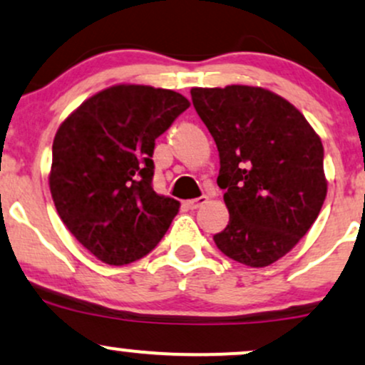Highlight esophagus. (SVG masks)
Instances as JSON below:
<instances>
[{
	"label": "esophagus",
	"mask_w": 365,
	"mask_h": 365,
	"mask_svg": "<svg viewBox=\"0 0 365 365\" xmlns=\"http://www.w3.org/2000/svg\"><path fill=\"white\" fill-rule=\"evenodd\" d=\"M207 202V197L202 195V197H197V199H190V200H185V207L187 209H197L200 207L202 204Z\"/></svg>",
	"instance_id": "esophagus-1"
}]
</instances>
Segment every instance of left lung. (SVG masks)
<instances>
[{"mask_svg": "<svg viewBox=\"0 0 365 365\" xmlns=\"http://www.w3.org/2000/svg\"><path fill=\"white\" fill-rule=\"evenodd\" d=\"M220 153L217 185L230 223L215 244L233 261L269 266L300 242L324 204V149L305 116L254 86L192 87Z\"/></svg>", "mask_w": 365, "mask_h": 365, "instance_id": "obj_1", "label": "left lung"}]
</instances>
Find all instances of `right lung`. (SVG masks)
I'll return each instance as SVG.
<instances>
[{"label": "right lung", "mask_w": 365, "mask_h": 365, "mask_svg": "<svg viewBox=\"0 0 365 365\" xmlns=\"http://www.w3.org/2000/svg\"><path fill=\"white\" fill-rule=\"evenodd\" d=\"M190 106L175 91L118 83L66 116L53 140L49 190L70 233L123 266L165 237L180 202L153 188L154 140Z\"/></svg>", "instance_id": "add662e5"}]
</instances>
